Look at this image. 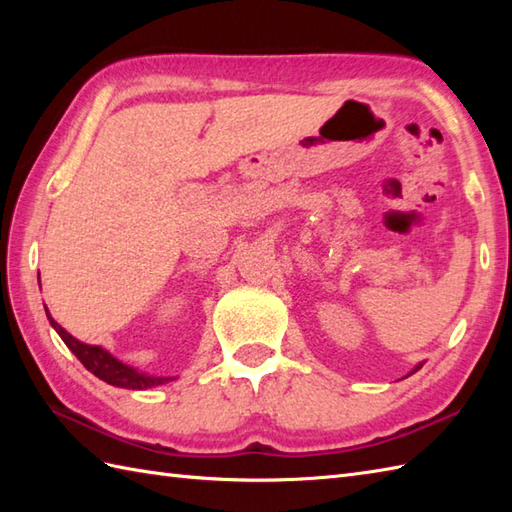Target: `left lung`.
I'll return each mask as SVG.
<instances>
[{
	"instance_id": "8db88e82",
	"label": "left lung",
	"mask_w": 512,
	"mask_h": 512,
	"mask_svg": "<svg viewBox=\"0 0 512 512\" xmlns=\"http://www.w3.org/2000/svg\"><path fill=\"white\" fill-rule=\"evenodd\" d=\"M422 365H424V363H418V365H416V367H413V369H411V372H409V374H407V376H411V374H416V372H418V369H420V367H422ZM407 376H405V378H407Z\"/></svg>"
}]
</instances>
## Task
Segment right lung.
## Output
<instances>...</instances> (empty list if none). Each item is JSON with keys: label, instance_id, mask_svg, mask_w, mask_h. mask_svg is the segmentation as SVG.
<instances>
[{"label": "right lung", "instance_id": "right-lung-1", "mask_svg": "<svg viewBox=\"0 0 512 512\" xmlns=\"http://www.w3.org/2000/svg\"><path fill=\"white\" fill-rule=\"evenodd\" d=\"M41 286V284H39ZM48 321L57 334L63 339V343L70 347L72 354L79 358V361L85 365V369L105 380L107 385L114 387H125V389H149V387H158V385H167L169 380H176V376H149L145 372H138L136 367H129L123 361H118L116 356H112L107 350L99 345H88L79 339H74L70 332H65L61 325L50 317V312L46 308Z\"/></svg>", "mask_w": 512, "mask_h": 512}]
</instances>
